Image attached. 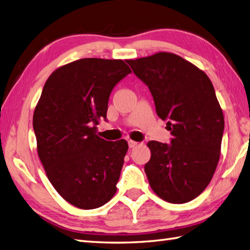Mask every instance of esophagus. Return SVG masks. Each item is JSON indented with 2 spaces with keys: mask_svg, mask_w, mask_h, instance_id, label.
I'll use <instances>...</instances> for the list:
<instances>
[{
  "mask_svg": "<svg viewBox=\"0 0 250 250\" xmlns=\"http://www.w3.org/2000/svg\"><path fill=\"white\" fill-rule=\"evenodd\" d=\"M127 143H129V147L130 148H134V147H136L137 146V142H134V141H132V139H130V141L129 142H127Z\"/></svg>",
  "mask_w": 250,
  "mask_h": 250,
  "instance_id": "esophagus-1",
  "label": "esophagus"
}]
</instances>
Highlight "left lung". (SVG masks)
I'll list each match as a JSON object with an SVG mask.
<instances>
[{"label":"left lung","mask_w":250,"mask_h":250,"mask_svg":"<svg viewBox=\"0 0 250 250\" xmlns=\"http://www.w3.org/2000/svg\"><path fill=\"white\" fill-rule=\"evenodd\" d=\"M148 85L156 114L167 120L171 144H147L151 158L145 165L150 187L171 204L195 199L210 183L220 156L225 119L208 75L169 52L127 60Z\"/></svg>","instance_id":"obj_1"}]
</instances>
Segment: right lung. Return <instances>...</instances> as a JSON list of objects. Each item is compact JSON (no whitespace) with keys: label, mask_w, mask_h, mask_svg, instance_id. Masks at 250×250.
<instances>
[{"label":"right lung","mask_w":250,"mask_h":250,"mask_svg":"<svg viewBox=\"0 0 250 250\" xmlns=\"http://www.w3.org/2000/svg\"><path fill=\"white\" fill-rule=\"evenodd\" d=\"M130 67L123 60L82 59L51 73L35 107L33 126L46 177L63 199L91 210L111 200L127 143L106 142L97 125Z\"/></svg>","instance_id":"obj_1"}]
</instances>
